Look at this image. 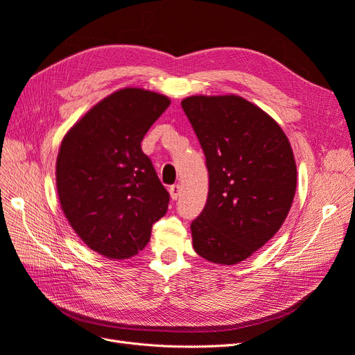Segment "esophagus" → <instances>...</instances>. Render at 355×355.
I'll return each instance as SVG.
<instances>
[{"label":"esophagus","mask_w":355,"mask_h":355,"mask_svg":"<svg viewBox=\"0 0 355 355\" xmlns=\"http://www.w3.org/2000/svg\"><path fill=\"white\" fill-rule=\"evenodd\" d=\"M168 192H170V197H171V198L178 200L179 196H180V185H179V184L171 185V187L168 188Z\"/></svg>","instance_id":"34e87169"}]
</instances>
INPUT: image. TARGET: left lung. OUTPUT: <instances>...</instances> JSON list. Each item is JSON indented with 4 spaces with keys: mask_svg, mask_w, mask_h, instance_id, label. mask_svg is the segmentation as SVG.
<instances>
[{
    "mask_svg": "<svg viewBox=\"0 0 355 355\" xmlns=\"http://www.w3.org/2000/svg\"><path fill=\"white\" fill-rule=\"evenodd\" d=\"M206 155L207 202L191 223L194 250L213 263L252 256L282 228L296 191V163L282 127L240 96L182 101Z\"/></svg>",
    "mask_w": 355,
    "mask_h": 355,
    "instance_id": "8db88e82",
    "label": "left lung"
}]
</instances>
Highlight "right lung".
Listing matches in <instances>:
<instances>
[{
    "instance_id": "1",
    "label": "right lung",
    "mask_w": 355,
    "mask_h": 355,
    "mask_svg": "<svg viewBox=\"0 0 355 355\" xmlns=\"http://www.w3.org/2000/svg\"><path fill=\"white\" fill-rule=\"evenodd\" d=\"M168 105L167 96L121 89L94 105L62 141V210L78 237L110 259L141 252L167 211L170 196L141 144Z\"/></svg>"
}]
</instances>
